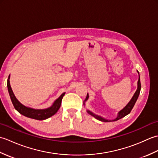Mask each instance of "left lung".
Wrapping results in <instances>:
<instances>
[{
    "label": "left lung",
    "mask_w": 158,
    "mask_h": 158,
    "mask_svg": "<svg viewBox=\"0 0 158 158\" xmlns=\"http://www.w3.org/2000/svg\"><path fill=\"white\" fill-rule=\"evenodd\" d=\"M137 72H138V71H137ZM138 73H139V72H138ZM137 85H138V87H137V89H136V92L135 93V94H134V96H133V97L132 98V99L130 100V101L128 102V104H127V105L125 107H124V108H123L122 110H121L118 113V114H117V117H116L115 119H111V120L106 119L103 118V117H100V116H99V115H96V114L93 113L92 112H91V111H90V110H87V112H88V113L89 114V115H91L92 116L94 117L96 119H98V120H100V121H101V122H115V121H117V120H119V119H122V117H125V116L127 115H128V114L130 113V111H131V110H132V108L134 107V106H135L137 99H138V97H139V96L140 89H141V85H140V75H139V81H138V83H137ZM88 98H89V95H88V94H87V96H86V98H85V100H84V103H83V104H84V105H85V102L87 101V100H88Z\"/></svg>",
    "instance_id": "1"
}]
</instances>
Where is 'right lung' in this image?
Masks as SVG:
<instances>
[{
    "label": "right lung",
    "instance_id": "right-lung-1",
    "mask_svg": "<svg viewBox=\"0 0 158 158\" xmlns=\"http://www.w3.org/2000/svg\"><path fill=\"white\" fill-rule=\"evenodd\" d=\"M9 79L10 75L9 76V78L7 79V88L10 98H11V102L13 106H14V108L18 110L20 114H22V115L27 117H29V118L37 120H43L49 118V117H52V115H53L54 114L58 112L60 106H61L62 100L63 96L65 94V92L62 94L61 96H60L58 99H56L54 102L53 103V105L50 107H49V108L45 109H35L23 105L22 103H20L18 101L12 91L11 87L10 85Z\"/></svg>",
    "mask_w": 158,
    "mask_h": 158
}]
</instances>
